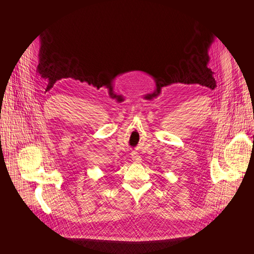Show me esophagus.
Returning <instances> with one entry per match:
<instances>
[{"label":"esophagus","instance_id":"obj_1","mask_svg":"<svg viewBox=\"0 0 254 254\" xmlns=\"http://www.w3.org/2000/svg\"><path fill=\"white\" fill-rule=\"evenodd\" d=\"M131 158H132V161H133L134 163H140L141 162V158H140L139 155H135V153H132Z\"/></svg>","mask_w":254,"mask_h":254}]
</instances>
